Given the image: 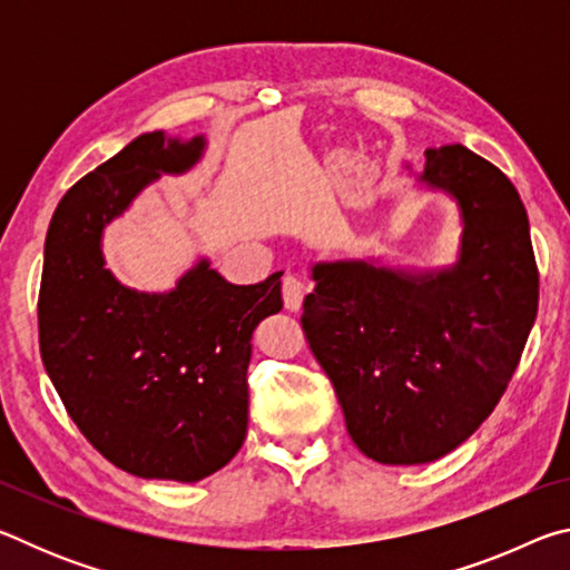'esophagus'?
Here are the masks:
<instances>
[{"label": "esophagus", "mask_w": 570, "mask_h": 570, "mask_svg": "<svg viewBox=\"0 0 570 570\" xmlns=\"http://www.w3.org/2000/svg\"><path fill=\"white\" fill-rule=\"evenodd\" d=\"M282 294H284V304L288 312H298L306 294V282L298 274H286L282 278Z\"/></svg>", "instance_id": "esophagus-1"}]
</instances>
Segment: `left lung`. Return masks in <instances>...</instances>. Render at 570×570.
I'll return each mask as SVG.
<instances>
[{
  "mask_svg": "<svg viewBox=\"0 0 570 570\" xmlns=\"http://www.w3.org/2000/svg\"><path fill=\"white\" fill-rule=\"evenodd\" d=\"M422 180L460 204L455 268L407 276L316 264L302 330L332 380L350 438L382 465L462 445L508 390L538 314V266L513 183L478 153L424 150Z\"/></svg>",
  "mask_w": 570,
  "mask_h": 570,
  "instance_id": "1",
  "label": "left lung"
}]
</instances>
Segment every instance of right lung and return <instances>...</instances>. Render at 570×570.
<instances>
[{
  "label": "right lung",
  "instance_id": "add662e5",
  "mask_svg": "<svg viewBox=\"0 0 570 570\" xmlns=\"http://www.w3.org/2000/svg\"><path fill=\"white\" fill-rule=\"evenodd\" d=\"M204 138L146 132L65 193L45 240L40 354L67 414L130 475L196 482L228 465L248 428L250 334L282 312V272L236 286L206 262L170 294H138L102 266L105 224Z\"/></svg>",
  "mask_w": 570,
  "mask_h": 570
}]
</instances>
